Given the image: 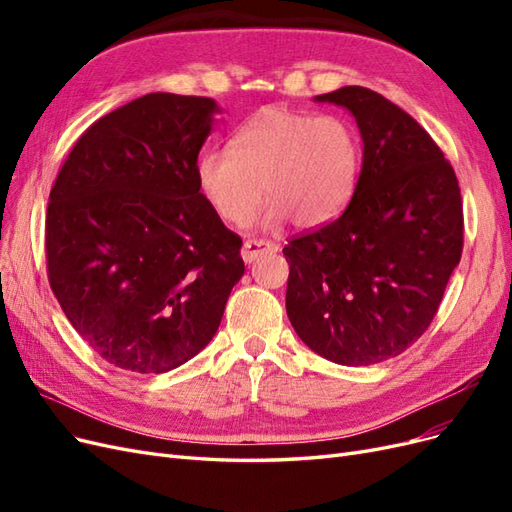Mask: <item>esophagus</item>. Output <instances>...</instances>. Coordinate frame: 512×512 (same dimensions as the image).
Here are the masks:
<instances>
[{"label":"esophagus","instance_id":"1","mask_svg":"<svg viewBox=\"0 0 512 512\" xmlns=\"http://www.w3.org/2000/svg\"><path fill=\"white\" fill-rule=\"evenodd\" d=\"M277 252V245L271 241H262V239H247L243 243V250L241 256L245 262H254L256 258H260L262 254H271Z\"/></svg>","mask_w":512,"mask_h":512}]
</instances>
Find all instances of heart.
<instances>
[{
  "instance_id": "heart-1",
  "label": "heart",
  "mask_w": 512,
  "mask_h": 512,
  "mask_svg": "<svg viewBox=\"0 0 512 512\" xmlns=\"http://www.w3.org/2000/svg\"><path fill=\"white\" fill-rule=\"evenodd\" d=\"M359 170V132L346 117L267 106L235 132L230 149L198 158L196 179L228 224L250 222L265 190L262 224L275 228L292 218L299 228H316L350 203Z\"/></svg>"
}]
</instances>
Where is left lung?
<instances>
[{"instance_id": "obj_1", "label": "left lung", "mask_w": 512, "mask_h": 512, "mask_svg": "<svg viewBox=\"0 0 512 512\" xmlns=\"http://www.w3.org/2000/svg\"><path fill=\"white\" fill-rule=\"evenodd\" d=\"M316 102L344 106L363 138V166L337 220L284 247L286 312L324 359L374 365L404 352L436 316L463 250L459 181L406 111L350 85Z\"/></svg>"}]
</instances>
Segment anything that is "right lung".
<instances>
[{
    "label": "right lung",
    "instance_id": "add662e5",
    "mask_svg": "<svg viewBox=\"0 0 512 512\" xmlns=\"http://www.w3.org/2000/svg\"><path fill=\"white\" fill-rule=\"evenodd\" d=\"M211 98L147 94L100 117L61 166L46 209V271L66 318L136 374L190 361L245 271L241 237L196 179Z\"/></svg>",
    "mask_w": 512,
    "mask_h": 512
}]
</instances>
